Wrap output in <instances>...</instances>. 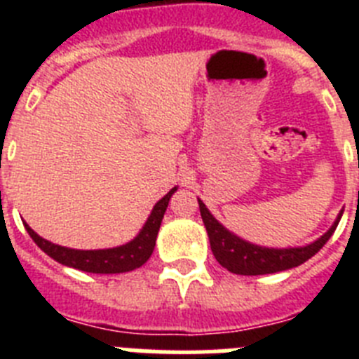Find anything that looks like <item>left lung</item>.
<instances>
[{
    "mask_svg": "<svg viewBox=\"0 0 359 359\" xmlns=\"http://www.w3.org/2000/svg\"><path fill=\"white\" fill-rule=\"evenodd\" d=\"M198 203L215 261L223 268H226L230 273L236 275L277 273V271H284V269H291L304 264L307 259L316 255L323 248V244L331 239L336 226L340 223L341 214H344V210H340L332 226L311 244L294 246V248H268V246H261V244H253L250 241L241 239L233 231H230L219 223L217 219L210 214L207 205L199 198Z\"/></svg>",
    "mask_w": 359,
    "mask_h": 359,
    "instance_id": "left-lung-1",
    "label": "left lung"
}]
</instances>
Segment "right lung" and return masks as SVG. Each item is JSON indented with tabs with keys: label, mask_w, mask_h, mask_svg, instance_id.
Returning <instances> with one entry per match:
<instances>
[{
	"label": "right lung",
	"mask_w": 359,
	"mask_h": 359,
	"mask_svg": "<svg viewBox=\"0 0 359 359\" xmlns=\"http://www.w3.org/2000/svg\"><path fill=\"white\" fill-rule=\"evenodd\" d=\"M177 190V187L170 189L160 201L152 207L151 214H149L147 221L142 226V230L136 233L135 239L129 243L120 244L115 248H104V250H75L66 248L61 244H53L50 241L43 239L37 236L36 231L32 230L27 223L28 236L34 239V243L43 250L48 257H52L53 261L59 264L68 266V268L81 269V271H88V273H126V271H133V269L140 268L149 261V257L152 255V250L156 246L158 230H160L161 219H163L167 205H169L170 198Z\"/></svg>",
	"instance_id": "add662e5"
}]
</instances>
